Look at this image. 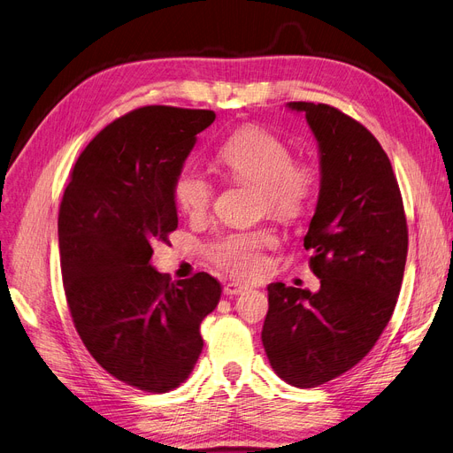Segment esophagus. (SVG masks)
I'll list each match as a JSON object with an SVG mask.
<instances>
[{"instance_id":"esophagus-1","label":"esophagus","mask_w":453,"mask_h":453,"mask_svg":"<svg viewBox=\"0 0 453 453\" xmlns=\"http://www.w3.org/2000/svg\"><path fill=\"white\" fill-rule=\"evenodd\" d=\"M244 291H248V288L242 286V283H237V281H231L224 288V295H227V296H237V295H242Z\"/></svg>"}]
</instances>
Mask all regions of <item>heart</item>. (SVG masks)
Wrapping results in <instances>:
<instances>
[{"label":"heart","instance_id":"heart-1","mask_svg":"<svg viewBox=\"0 0 453 453\" xmlns=\"http://www.w3.org/2000/svg\"><path fill=\"white\" fill-rule=\"evenodd\" d=\"M227 179L252 184L259 192V207L280 220L303 216L319 190L321 175L308 160H295L288 142L257 125L235 130L216 155ZM214 184L197 172L182 170L173 180V201L188 218L205 216L212 205ZM273 242L271 233L244 231L218 239L211 259L235 276H254L261 271V248Z\"/></svg>","mask_w":453,"mask_h":453}]
</instances>
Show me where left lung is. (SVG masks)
Segmentation results:
<instances>
[{
	"label": "left lung",
	"mask_w": 453,
	"mask_h": 453,
	"mask_svg": "<svg viewBox=\"0 0 453 453\" xmlns=\"http://www.w3.org/2000/svg\"><path fill=\"white\" fill-rule=\"evenodd\" d=\"M288 108L306 115L319 147V199L304 248L321 288L271 283L261 340L280 379L313 388L357 365L388 325L409 233L392 164L373 134L328 104Z\"/></svg>",
	"instance_id": "obj_1"
}]
</instances>
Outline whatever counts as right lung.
Returning a JSON list of instances; mask_svg holds the SVG:
<instances>
[{
    "mask_svg": "<svg viewBox=\"0 0 453 453\" xmlns=\"http://www.w3.org/2000/svg\"><path fill=\"white\" fill-rule=\"evenodd\" d=\"M211 110L145 106L100 130L81 150L58 218L63 288L74 326L104 370L145 392L187 380L218 306L207 273L170 281L153 246L177 229L173 180L212 125Z\"/></svg>",
    "mask_w": 453,
    "mask_h": 453,
    "instance_id": "1",
    "label": "right lung"
}]
</instances>
